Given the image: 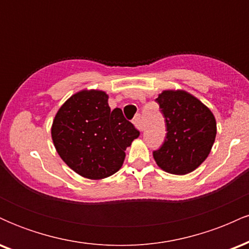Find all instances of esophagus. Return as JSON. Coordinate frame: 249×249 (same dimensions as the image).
<instances>
[{
  "label": "esophagus",
  "instance_id": "1",
  "mask_svg": "<svg viewBox=\"0 0 249 249\" xmlns=\"http://www.w3.org/2000/svg\"><path fill=\"white\" fill-rule=\"evenodd\" d=\"M133 124L134 126H136L137 128H138L139 131H142L144 130V124H142V117L141 115H137L136 117L133 118Z\"/></svg>",
  "mask_w": 249,
  "mask_h": 249
}]
</instances>
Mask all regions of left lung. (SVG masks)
I'll use <instances>...</instances> for the list:
<instances>
[{
	"label": "left lung",
	"mask_w": 249,
	"mask_h": 249,
	"mask_svg": "<svg viewBox=\"0 0 249 249\" xmlns=\"http://www.w3.org/2000/svg\"><path fill=\"white\" fill-rule=\"evenodd\" d=\"M156 102L166 123V138L153 151L165 172L184 176L199 167L211 152L216 136L212 111L184 90L162 91Z\"/></svg>",
	"instance_id": "obj_1"
}]
</instances>
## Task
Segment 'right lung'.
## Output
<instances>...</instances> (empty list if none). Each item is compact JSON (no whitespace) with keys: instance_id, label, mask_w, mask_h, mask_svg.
<instances>
[{"instance_id":"right-lung-1","label":"right lung","mask_w":249,"mask_h":249,"mask_svg":"<svg viewBox=\"0 0 249 249\" xmlns=\"http://www.w3.org/2000/svg\"><path fill=\"white\" fill-rule=\"evenodd\" d=\"M101 90H82L57 111L51 137L62 160L84 178L99 180L122 167L125 150L139 131L121 108L111 111Z\"/></svg>"}]
</instances>
